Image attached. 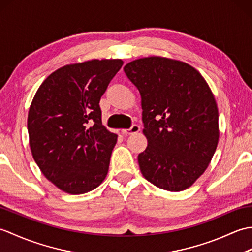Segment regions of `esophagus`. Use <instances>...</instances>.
Returning a JSON list of instances; mask_svg holds the SVG:
<instances>
[{
    "label": "esophagus",
    "mask_w": 252,
    "mask_h": 252,
    "mask_svg": "<svg viewBox=\"0 0 252 252\" xmlns=\"http://www.w3.org/2000/svg\"><path fill=\"white\" fill-rule=\"evenodd\" d=\"M140 130H141V126H138V125H133L130 129H123V130H121V133L122 134H134V133H137V132H140Z\"/></svg>",
    "instance_id": "esophagus-1"
}]
</instances>
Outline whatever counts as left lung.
<instances>
[{
  "instance_id": "8db88e82",
  "label": "left lung",
  "mask_w": 252,
  "mask_h": 252,
  "mask_svg": "<svg viewBox=\"0 0 252 252\" xmlns=\"http://www.w3.org/2000/svg\"><path fill=\"white\" fill-rule=\"evenodd\" d=\"M140 91L147 147L137 160L144 178L181 191L205 172L219 143V111L210 88L194 67L151 56L123 68Z\"/></svg>"
}]
</instances>
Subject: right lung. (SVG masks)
Segmentation results:
<instances>
[{"label":"right lung","mask_w":252,"mask_h":252,"mask_svg":"<svg viewBox=\"0 0 252 252\" xmlns=\"http://www.w3.org/2000/svg\"><path fill=\"white\" fill-rule=\"evenodd\" d=\"M121 60L66 65L40 85L28 114L29 144L42 173L63 191L85 194L108 172L117 134L101 123L99 100Z\"/></svg>","instance_id":"add662e5"}]
</instances>
